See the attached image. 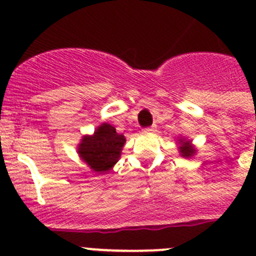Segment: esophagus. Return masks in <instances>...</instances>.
Segmentation results:
<instances>
[{
	"label": "esophagus",
	"instance_id": "esophagus-1",
	"mask_svg": "<svg viewBox=\"0 0 256 256\" xmlns=\"http://www.w3.org/2000/svg\"><path fill=\"white\" fill-rule=\"evenodd\" d=\"M154 131H156V126H155V125L150 126V128H144V132H148V134H150V132H154Z\"/></svg>",
	"mask_w": 256,
	"mask_h": 256
}]
</instances>
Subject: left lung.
<instances>
[{"instance_id": "8db88e82", "label": "left lung", "mask_w": 256, "mask_h": 256, "mask_svg": "<svg viewBox=\"0 0 256 256\" xmlns=\"http://www.w3.org/2000/svg\"><path fill=\"white\" fill-rule=\"evenodd\" d=\"M176 142L178 145V150L181 158H190L196 155V148L194 146V144L191 142V140L186 138H178Z\"/></svg>"}]
</instances>
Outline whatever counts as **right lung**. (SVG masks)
I'll return each instance as SVG.
<instances>
[{
	"instance_id": "obj_1",
	"label": "right lung",
	"mask_w": 256,
	"mask_h": 256,
	"mask_svg": "<svg viewBox=\"0 0 256 256\" xmlns=\"http://www.w3.org/2000/svg\"><path fill=\"white\" fill-rule=\"evenodd\" d=\"M126 142L122 134L108 122L96 128L92 135H84L78 145L81 160L96 174H108L120 160L121 151Z\"/></svg>"
}]
</instances>
